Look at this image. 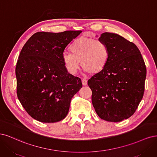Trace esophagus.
Wrapping results in <instances>:
<instances>
[{
    "mask_svg": "<svg viewBox=\"0 0 157 157\" xmlns=\"http://www.w3.org/2000/svg\"><path fill=\"white\" fill-rule=\"evenodd\" d=\"M82 84H83V85H86L87 84V79H82Z\"/></svg>",
    "mask_w": 157,
    "mask_h": 157,
    "instance_id": "34e87169",
    "label": "esophagus"
}]
</instances>
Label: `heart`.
Returning a JSON list of instances; mask_svg holds the SVG:
<instances>
[{
  "mask_svg": "<svg viewBox=\"0 0 157 157\" xmlns=\"http://www.w3.org/2000/svg\"><path fill=\"white\" fill-rule=\"evenodd\" d=\"M71 53H64L62 61L67 71L74 75L79 68V63L85 71L92 74L101 72L105 68L109 59L108 45L100 40L80 37L70 46Z\"/></svg>",
  "mask_w": 157,
  "mask_h": 157,
  "instance_id": "heart-1",
  "label": "heart"
}]
</instances>
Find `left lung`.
<instances>
[{"mask_svg":"<svg viewBox=\"0 0 157 157\" xmlns=\"http://www.w3.org/2000/svg\"><path fill=\"white\" fill-rule=\"evenodd\" d=\"M98 40L108 45L109 59L88 81L92 103L100 118L120 122L134 113L143 98L145 64L138 47L120 35L104 33Z\"/></svg>","mask_w":157,"mask_h":157,"instance_id":"obj_1","label":"left lung"}]
</instances>
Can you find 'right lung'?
Here are the masks:
<instances>
[{
    "instance_id": "1",
    "label": "right lung",
    "mask_w": 157,
    "mask_h": 157,
    "mask_svg": "<svg viewBox=\"0 0 157 157\" xmlns=\"http://www.w3.org/2000/svg\"><path fill=\"white\" fill-rule=\"evenodd\" d=\"M82 33L38 32L25 43L16 68L17 95L29 115L42 123H55L67 115L82 80L69 74L62 61L65 48Z\"/></svg>"
}]
</instances>
